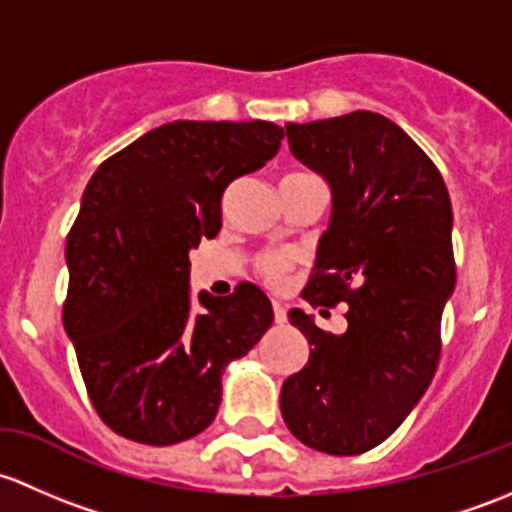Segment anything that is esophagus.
I'll return each instance as SVG.
<instances>
[{
    "label": "esophagus",
    "mask_w": 512,
    "mask_h": 512,
    "mask_svg": "<svg viewBox=\"0 0 512 512\" xmlns=\"http://www.w3.org/2000/svg\"><path fill=\"white\" fill-rule=\"evenodd\" d=\"M273 320H276V325H283L288 320V310L281 303H273Z\"/></svg>",
    "instance_id": "obj_1"
}]
</instances>
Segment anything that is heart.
<instances>
[{"instance_id":"heart-1","label":"heart","mask_w":512,"mask_h":512,"mask_svg":"<svg viewBox=\"0 0 512 512\" xmlns=\"http://www.w3.org/2000/svg\"><path fill=\"white\" fill-rule=\"evenodd\" d=\"M293 266H295V256L288 254V251H263L254 263L258 276L273 288L283 286V283L288 281Z\"/></svg>"}]
</instances>
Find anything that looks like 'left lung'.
<instances>
[{
  "mask_svg": "<svg viewBox=\"0 0 512 512\" xmlns=\"http://www.w3.org/2000/svg\"><path fill=\"white\" fill-rule=\"evenodd\" d=\"M295 160L333 187V221L303 300L347 303V330L288 320L308 365L281 389V414L305 446L357 456L399 429L434 379L441 315L456 283L451 199L439 167L399 125L370 110L286 125Z\"/></svg>",
  "mask_w": 512,
  "mask_h": 512,
  "instance_id": "left-lung-1",
  "label": "left lung"
}]
</instances>
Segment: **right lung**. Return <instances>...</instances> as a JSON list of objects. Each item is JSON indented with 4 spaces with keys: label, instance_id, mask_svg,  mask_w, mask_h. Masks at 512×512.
<instances>
[{
    "label": "right lung",
    "instance_id": "add662e5",
    "mask_svg": "<svg viewBox=\"0 0 512 512\" xmlns=\"http://www.w3.org/2000/svg\"><path fill=\"white\" fill-rule=\"evenodd\" d=\"M283 128L177 120L98 167L66 239L63 328L88 399L130 441L170 446L207 429L221 372L273 323L256 286L189 300V249L221 229V197L261 170Z\"/></svg>",
    "mask_w": 512,
    "mask_h": 512
}]
</instances>
